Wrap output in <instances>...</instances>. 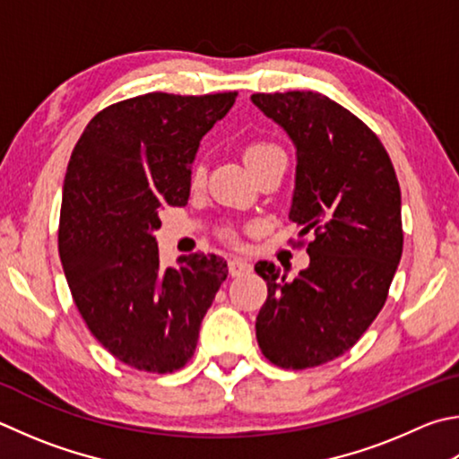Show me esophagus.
<instances>
[{
  "mask_svg": "<svg viewBox=\"0 0 459 459\" xmlns=\"http://www.w3.org/2000/svg\"><path fill=\"white\" fill-rule=\"evenodd\" d=\"M251 263H247L245 258H238V256H232L230 261H229V273H230V277H240V274H245V273H251Z\"/></svg>",
  "mask_w": 459,
  "mask_h": 459,
  "instance_id": "34e87169",
  "label": "esophagus"
}]
</instances>
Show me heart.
<instances>
[{
  "mask_svg": "<svg viewBox=\"0 0 459 459\" xmlns=\"http://www.w3.org/2000/svg\"><path fill=\"white\" fill-rule=\"evenodd\" d=\"M279 156H285V152H282L277 144H271V143H251L245 148V160L251 170L258 169V166H263L264 162H269L273 158H279ZM204 177H206L204 162H196L193 170V185H201Z\"/></svg>",
  "mask_w": 459,
  "mask_h": 459,
  "instance_id": "heart-1",
  "label": "heart"
}]
</instances>
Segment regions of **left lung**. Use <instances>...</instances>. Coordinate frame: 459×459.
Masks as SVG:
<instances>
[{
	"label": "left lung",
	"instance_id": "1",
	"mask_svg": "<svg viewBox=\"0 0 459 459\" xmlns=\"http://www.w3.org/2000/svg\"><path fill=\"white\" fill-rule=\"evenodd\" d=\"M251 102L295 146L289 221L315 237L295 279L255 264L269 289L256 341L279 368H315L349 351L385 305L403 251L402 190L379 138L327 96L285 91Z\"/></svg>",
	"mask_w": 459,
	"mask_h": 459
}]
</instances>
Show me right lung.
<instances>
[{"instance_id": "add662e5", "label": "right lung", "mask_w": 459, "mask_h": 459, "mask_svg": "<svg viewBox=\"0 0 459 459\" xmlns=\"http://www.w3.org/2000/svg\"><path fill=\"white\" fill-rule=\"evenodd\" d=\"M235 98L124 100L90 120L72 152L57 235L65 281L91 335L140 371L185 368L227 279L219 255H182L162 269L154 232L164 206L188 203L201 140Z\"/></svg>"}]
</instances>
